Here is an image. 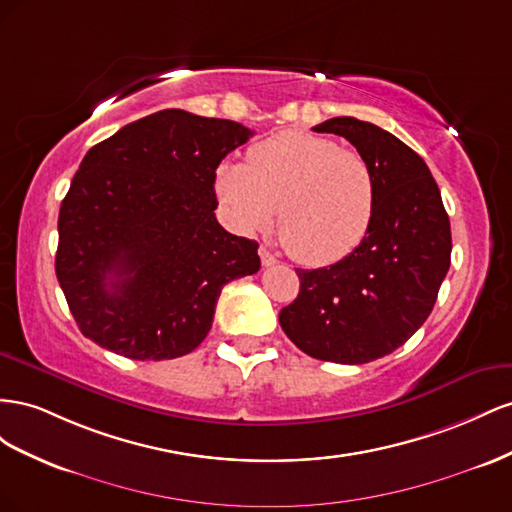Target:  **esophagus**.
<instances>
[{"mask_svg": "<svg viewBox=\"0 0 512 512\" xmlns=\"http://www.w3.org/2000/svg\"><path fill=\"white\" fill-rule=\"evenodd\" d=\"M259 257H261V264H264V266H274L276 264V257L272 255V251H268L266 246H259Z\"/></svg>", "mask_w": 512, "mask_h": 512, "instance_id": "obj_1", "label": "esophagus"}]
</instances>
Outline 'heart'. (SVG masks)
Returning <instances> with one entry per match:
<instances>
[{"label": "heart", "mask_w": 512, "mask_h": 512, "mask_svg": "<svg viewBox=\"0 0 512 512\" xmlns=\"http://www.w3.org/2000/svg\"><path fill=\"white\" fill-rule=\"evenodd\" d=\"M216 193L236 225L261 231L279 210V238L298 264L321 268L352 255L367 238L377 180L360 152L302 130L255 143L244 163H223Z\"/></svg>", "instance_id": "obj_1"}]
</instances>
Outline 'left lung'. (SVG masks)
Here are the masks:
<instances>
[{
  "label": "left lung",
  "instance_id": "left-lung-1",
  "mask_svg": "<svg viewBox=\"0 0 512 512\" xmlns=\"http://www.w3.org/2000/svg\"><path fill=\"white\" fill-rule=\"evenodd\" d=\"M313 130L345 137L369 160L377 206L352 255L296 270L300 294L279 321L304 354L364 364L401 347L433 311L450 268V221L425 160L388 130L356 118H332Z\"/></svg>",
  "mask_w": 512,
  "mask_h": 512
}]
</instances>
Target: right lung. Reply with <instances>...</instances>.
I'll list each match as a JSON object with an SVG mask.
<instances>
[{
    "label": "right lung",
    "instance_id": "obj_1",
    "mask_svg": "<svg viewBox=\"0 0 512 512\" xmlns=\"http://www.w3.org/2000/svg\"><path fill=\"white\" fill-rule=\"evenodd\" d=\"M248 137L238 122L165 109L85 154L57 218L55 272L87 339L171 360L208 337L223 285L261 266L259 244L214 216L216 167Z\"/></svg>",
    "mask_w": 512,
    "mask_h": 512
}]
</instances>
